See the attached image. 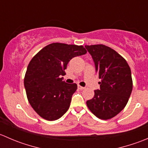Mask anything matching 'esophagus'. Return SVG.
Returning <instances> with one entry per match:
<instances>
[{"label":"esophagus","instance_id":"esophagus-1","mask_svg":"<svg viewBox=\"0 0 148 148\" xmlns=\"http://www.w3.org/2000/svg\"><path fill=\"white\" fill-rule=\"evenodd\" d=\"M77 87H78V89H79V90H83V89H85V87H83V86H80V85H78V86H77Z\"/></svg>","mask_w":148,"mask_h":148}]
</instances>
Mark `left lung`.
I'll use <instances>...</instances> for the list:
<instances>
[{
  "mask_svg": "<svg viewBox=\"0 0 148 148\" xmlns=\"http://www.w3.org/2000/svg\"><path fill=\"white\" fill-rule=\"evenodd\" d=\"M101 79L100 89L86 101L91 112L101 120H109L120 112L132 90L131 70L127 62L114 49L103 44L85 46Z\"/></svg>",
  "mask_w": 148,
  "mask_h": 148,
  "instance_id": "1",
  "label": "left lung"
}]
</instances>
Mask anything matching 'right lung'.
Here are the masks:
<instances>
[{
  "instance_id": "right-lung-1",
  "label": "right lung",
  "mask_w": 148,
  "mask_h": 148,
  "mask_svg": "<svg viewBox=\"0 0 148 148\" xmlns=\"http://www.w3.org/2000/svg\"><path fill=\"white\" fill-rule=\"evenodd\" d=\"M86 53L83 46L53 43L32 58L25 74L24 86L28 102L40 117L53 121L66 112L77 85L66 83L61 77L72 58Z\"/></svg>"
}]
</instances>
